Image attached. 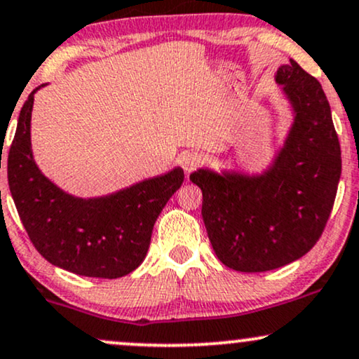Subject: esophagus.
Returning <instances> with one entry per match:
<instances>
[{"instance_id":"esophagus-1","label":"esophagus","mask_w":359,"mask_h":359,"mask_svg":"<svg viewBox=\"0 0 359 359\" xmlns=\"http://www.w3.org/2000/svg\"><path fill=\"white\" fill-rule=\"evenodd\" d=\"M180 165L187 172H191L201 165V156L196 153H187L180 158Z\"/></svg>"}]
</instances>
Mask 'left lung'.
Instances as JSON below:
<instances>
[{
  "label": "left lung",
  "mask_w": 359,
  "mask_h": 359,
  "mask_svg": "<svg viewBox=\"0 0 359 359\" xmlns=\"http://www.w3.org/2000/svg\"><path fill=\"white\" fill-rule=\"evenodd\" d=\"M276 81L296 119L271 170L256 178L191 175L216 256L243 273L271 271L306 255L325 231L341 176V148L320 81L294 60L278 69Z\"/></svg>",
  "instance_id": "left-lung-1"
}]
</instances>
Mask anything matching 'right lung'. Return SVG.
Segmentation results:
<instances>
[{
  "instance_id": "obj_1",
  "label": "right lung",
  "mask_w": 359,
  "mask_h": 359,
  "mask_svg": "<svg viewBox=\"0 0 359 359\" xmlns=\"http://www.w3.org/2000/svg\"><path fill=\"white\" fill-rule=\"evenodd\" d=\"M34 91L21 108L6 163L21 223L38 253L55 266L90 278L125 276L144 259L154 221L181 187L184 172L176 168L96 200L69 196L44 178L33 161L29 121Z\"/></svg>"
}]
</instances>
